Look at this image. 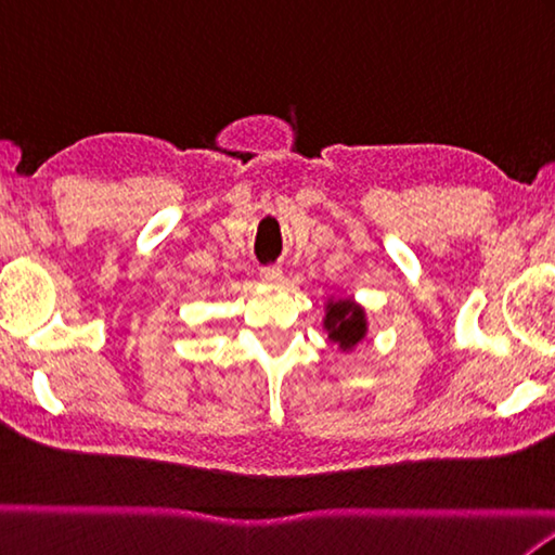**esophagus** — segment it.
<instances>
[{
  "label": "esophagus",
  "instance_id": "esophagus-1",
  "mask_svg": "<svg viewBox=\"0 0 555 555\" xmlns=\"http://www.w3.org/2000/svg\"><path fill=\"white\" fill-rule=\"evenodd\" d=\"M259 276H262L264 284H279L281 279H284V274H281V267H264L262 271H259Z\"/></svg>",
  "mask_w": 555,
  "mask_h": 555
}]
</instances>
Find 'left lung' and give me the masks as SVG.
I'll list each match as a JSON object with an SVG mask.
<instances>
[{"mask_svg": "<svg viewBox=\"0 0 555 555\" xmlns=\"http://www.w3.org/2000/svg\"><path fill=\"white\" fill-rule=\"evenodd\" d=\"M324 330L334 344H339L341 351H351L367 334L365 310L351 298H332L324 308Z\"/></svg>", "mask_w": 555, "mask_h": 555, "instance_id": "obj_1", "label": "left lung"}]
</instances>
